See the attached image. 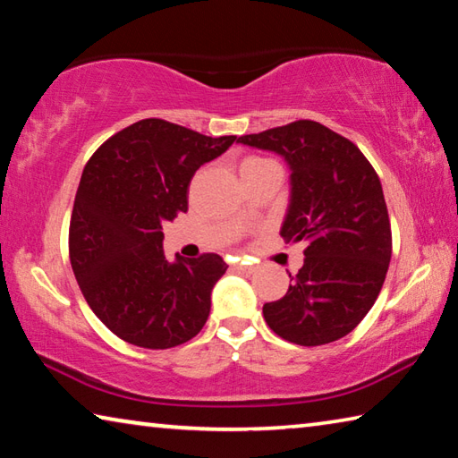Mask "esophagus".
<instances>
[{"label": "esophagus", "mask_w": 458, "mask_h": 458, "mask_svg": "<svg viewBox=\"0 0 458 458\" xmlns=\"http://www.w3.org/2000/svg\"><path fill=\"white\" fill-rule=\"evenodd\" d=\"M234 268L240 270V273H244V275H250V273H254V270H257V267H254V265H246V262H238V265H236Z\"/></svg>", "instance_id": "34e87169"}]
</instances>
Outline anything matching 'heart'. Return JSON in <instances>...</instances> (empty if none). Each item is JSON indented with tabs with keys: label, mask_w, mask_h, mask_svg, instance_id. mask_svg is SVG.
<instances>
[{
	"label": "heart",
	"mask_w": 458,
	"mask_h": 458,
	"mask_svg": "<svg viewBox=\"0 0 458 458\" xmlns=\"http://www.w3.org/2000/svg\"><path fill=\"white\" fill-rule=\"evenodd\" d=\"M268 164H273V161L265 159V157H257V155H250V157L242 159V164H240V174H248V172H252V169H259V167L268 165Z\"/></svg>",
	"instance_id": "1"
}]
</instances>
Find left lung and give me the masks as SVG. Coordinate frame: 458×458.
<instances>
[{"label": "left lung", "instance_id": "left-lung-1", "mask_svg": "<svg viewBox=\"0 0 458 458\" xmlns=\"http://www.w3.org/2000/svg\"><path fill=\"white\" fill-rule=\"evenodd\" d=\"M238 143L275 151L289 164L291 204L281 236L307 244L289 291L262 307L267 325L305 347L345 337L374 307L392 257L376 169L358 145L317 121L242 135Z\"/></svg>", "mask_w": 458, "mask_h": 458}]
</instances>
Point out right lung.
I'll return each instance as SVG.
<instances>
[{
    "label": "right lung",
    "mask_w": 458,
    "mask_h": 458,
    "mask_svg": "<svg viewBox=\"0 0 458 458\" xmlns=\"http://www.w3.org/2000/svg\"><path fill=\"white\" fill-rule=\"evenodd\" d=\"M234 141L143 119L106 139L84 165L68 232L71 265L92 313L127 344L169 350L206 325L228 265L212 252L167 262L161 226L188 212L193 174Z\"/></svg>",
    "instance_id": "add662e5"
}]
</instances>
